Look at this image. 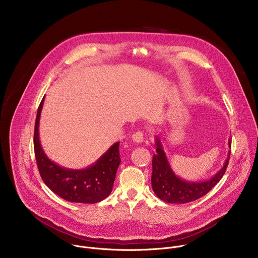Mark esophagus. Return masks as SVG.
<instances>
[{"label": "esophagus", "instance_id": "1", "mask_svg": "<svg viewBox=\"0 0 258 258\" xmlns=\"http://www.w3.org/2000/svg\"><path fill=\"white\" fill-rule=\"evenodd\" d=\"M132 139H133V141L136 142V143H142L143 140H144V135H143L142 132L138 131V132H136V133H134V134L132 135Z\"/></svg>", "mask_w": 258, "mask_h": 258}]
</instances>
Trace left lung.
Listing matches in <instances>:
<instances>
[{
  "mask_svg": "<svg viewBox=\"0 0 258 258\" xmlns=\"http://www.w3.org/2000/svg\"><path fill=\"white\" fill-rule=\"evenodd\" d=\"M231 140H229L230 148L232 145ZM155 144L156 154L152 158V189L159 199L167 203L183 204L206 195L225 174L231 155L230 151L224 167L210 179L205 181H188L182 180L173 173L158 138H156Z\"/></svg>",
  "mask_w": 258,
  "mask_h": 258,
  "instance_id": "obj_1",
  "label": "left lung"
}]
</instances>
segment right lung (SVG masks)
Returning <instances> with one entry per match:
<instances>
[{
    "mask_svg": "<svg viewBox=\"0 0 258 258\" xmlns=\"http://www.w3.org/2000/svg\"><path fill=\"white\" fill-rule=\"evenodd\" d=\"M44 98L36 113L33 147L42 179L55 194L69 202L97 203L112 191L120 163L119 142L112 145L95 164L85 169H68L51 161L45 154L39 138V123Z\"/></svg>",
    "mask_w": 258,
    "mask_h": 258,
    "instance_id": "add662e5",
    "label": "right lung"
}]
</instances>
